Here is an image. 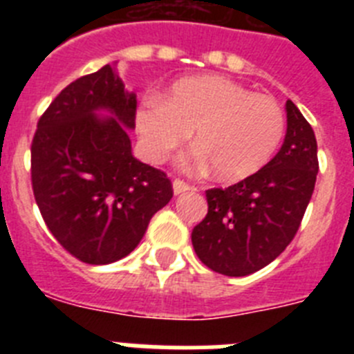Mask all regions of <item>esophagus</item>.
Segmentation results:
<instances>
[{
    "mask_svg": "<svg viewBox=\"0 0 354 354\" xmlns=\"http://www.w3.org/2000/svg\"><path fill=\"white\" fill-rule=\"evenodd\" d=\"M171 187H174L175 195H183V193H186L192 189V187H189V184H186L184 180H179V179H175L174 183H171Z\"/></svg>",
    "mask_w": 354,
    "mask_h": 354,
    "instance_id": "1",
    "label": "esophagus"
}]
</instances>
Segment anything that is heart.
Masks as SVG:
<instances>
[{"label": "heart", "mask_w": 354, "mask_h": 354, "mask_svg": "<svg viewBox=\"0 0 354 354\" xmlns=\"http://www.w3.org/2000/svg\"><path fill=\"white\" fill-rule=\"evenodd\" d=\"M134 124L143 152L152 161L168 158L193 129L198 147L184 156L183 165L212 167L227 180L262 170L286 133V117L274 99L214 74L177 80L165 99L143 97Z\"/></svg>", "instance_id": "b5f03b06"}]
</instances>
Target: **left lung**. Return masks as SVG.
Wrapping results in <instances>:
<instances>
[{"instance_id":"left-lung-1","label":"left lung","mask_w":354,"mask_h":354,"mask_svg":"<svg viewBox=\"0 0 354 354\" xmlns=\"http://www.w3.org/2000/svg\"><path fill=\"white\" fill-rule=\"evenodd\" d=\"M282 149L257 174L207 189V214L192 232L196 255L227 277H246L287 248L298 232L319 171L317 142L298 106L287 101Z\"/></svg>"}]
</instances>
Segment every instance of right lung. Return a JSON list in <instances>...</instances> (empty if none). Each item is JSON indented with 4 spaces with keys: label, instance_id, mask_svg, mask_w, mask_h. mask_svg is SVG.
<instances>
[{
    "label": "right lung",
    "instance_id": "right-lung-1",
    "mask_svg": "<svg viewBox=\"0 0 354 354\" xmlns=\"http://www.w3.org/2000/svg\"><path fill=\"white\" fill-rule=\"evenodd\" d=\"M134 117L136 93L108 64L72 81L37 124V205L56 241L86 264L129 255L150 218L174 196L167 174L133 156Z\"/></svg>",
    "mask_w": 354,
    "mask_h": 354
}]
</instances>
